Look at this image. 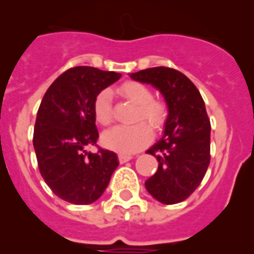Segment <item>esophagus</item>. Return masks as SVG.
I'll return each instance as SVG.
<instances>
[{"instance_id":"34e87169","label":"esophagus","mask_w":254,"mask_h":254,"mask_svg":"<svg viewBox=\"0 0 254 254\" xmlns=\"http://www.w3.org/2000/svg\"><path fill=\"white\" fill-rule=\"evenodd\" d=\"M132 158H133L132 155H125V154L118 155V160H120V163H127V162H129Z\"/></svg>"}]
</instances>
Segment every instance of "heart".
Masks as SVG:
<instances>
[{"instance_id": "obj_1", "label": "heart", "mask_w": 254, "mask_h": 254, "mask_svg": "<svg viewBox=\"0 0 254 254\" xmlns=\"http://www.w3.org/2000/svg\"><path fill=\"white\" fill-rule=\"evenodd\" d=\"M118 94L137 106L136 121H145L154 129H160L167 118V107L163 102L152 99V92L144 84L127 81L118 88ZM94 114L100 125H110L113 121L110 91H100L94 100ZM143 122L129 127H116L102 134V144L106 148L120 154H132L145 147L152 138V132Z\"/></svg>"}]
</instances>
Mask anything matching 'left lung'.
<instances>
[{"instance_id": "1", "label": "left lung", "mask_w": 254, "mask_h": 254, "mask_svg": "<svg viewBox=\"0 0 254 254\" xmlns=\"http://www.w3.org/2000/svg\"><path fill=\"white\" fill-rule=\"evenodd\" d=\"M159 91L167 105L163 136L147 151L159 162L145 189L162 204H177L200 185L209 166L211 124L196 85L176 69L149 67L129 74Z\"/></svg>"}]
</instances>
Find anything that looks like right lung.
I'll return each instance as SVG.
<instances>
[{"mask_svg":"<svg viewBox=\"0 0 254 254\" xmlns=\"http://www.w3.org/2000/svg\"><path fill=\"white\" fill-rule=\"evenodd\" d=\"M120 77L121 73L96 67H72L54 80L42 99L34 149L43 180L65 201L77 205L96 201L120 165L113 151H88L99 137L95 98Z\"/></svg>","mask_w":254,"mask_h":254,"instance_id":"right-lung-1","label":"right lung"}]
</instances>
